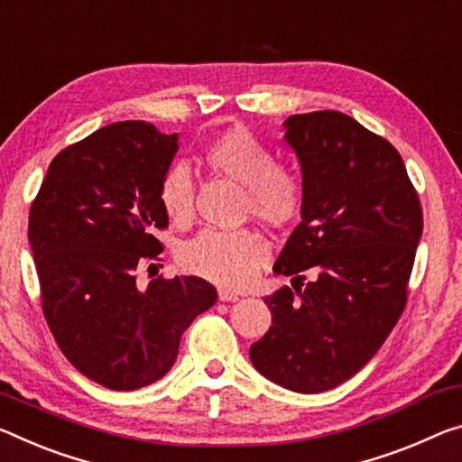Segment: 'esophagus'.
<instances>
[{"mask_svg": "<svg viewBox=\"0 0 462 462\" xmlns=\"http://www.w3.org/2000/svg\"><path fill=\"white\" fill-rule=\"evenodd\" d=\"M217 296L222 302H236L238 300V294H232V291H228V290H219Z\"/></svg>", "mask_w": 462, "mask_h": 462, "instance_id": "obj_1", "label": "esophagus"}]
</instances>
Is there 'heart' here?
Wrapping results in <instances>:
<instances>
[{
	"instance_id": "obj_1",
	"label": "heart",
	"mask_w": 462,
	"mask_h": 462,
	"mask_svg": "<svg viewBox=\"0 0 462 462\" xmlns=\"http://www.w3.org/2000/svg\"><path fill=\"white\" fill-rule=\"evenodd\" d=\"M205 166L245 189V216L283 228L304 211V182L296 172L277 164V156L251 131L234 127L205 143ZM158 199L172 224L185 226L195 211V187L185 166H172L162 174ZM269 257V245L257 230H205L180 251L187 271L224 288H243Z\"/></svg>"
}]
</instances>
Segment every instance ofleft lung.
<instances>
[{
  "label": "left lung",
  "instance_id": "1",
  "mask_svg": "<svg viewBox=\"0 0 462 462\" xmlns=\"http://www.w3.org/2000/svg\"><path fill=\"white\" fill-rule=\"evenodd\" d=\"M285 129L306 201L273 271L298 285L265 298L271 327L251 360L285 389L323 393L360 372L401 319L423 214L401 153L349 115H291Z\"/></svg>",
  "mask_w": 462,
  "mask_h": 462
}]
</instances>
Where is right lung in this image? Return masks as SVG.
Here are the masks:
<instances>
[{"label": "right lung", "mask_w": 462, "mask_h": 462, "mask_svg": "<svg viewBox=\"0 0 462 462\" xmlns=\"http://www.w3.org/2000/svg\"><path fill=\"white\" fill-rule=\"evenodd\" d=\"M177 134L121 121L63 148L31 205V240L45 320L63 356L94 383L135 391L162 378L180 337L217 291L195 275L156 277L168 228L158 185Z\"/></svg>", "instance_id": "right-lung-1"}]
</instances>
